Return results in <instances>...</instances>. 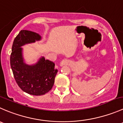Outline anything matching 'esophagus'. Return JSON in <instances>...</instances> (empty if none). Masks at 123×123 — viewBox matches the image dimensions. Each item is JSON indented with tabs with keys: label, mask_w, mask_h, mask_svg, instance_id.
I'll return each mask as SVG.
<instances>
[{
	"label": "esophagus",
	"mask_w": 123,
	"mask_h": 123,
	"mask_svg": "<svg viewBox=\"0 0 123 123\" xmlns=\"http://www.w3.org/2000/svg\"><path fill=\"white\" fill-rule=\"evenodd\" d=\"M66 63H67L66 60H63L61 62V63H60V66H63V65H64V64H66Z\"/></svg>",
	"instance_id": "esophagus-1"
}]
</instances>
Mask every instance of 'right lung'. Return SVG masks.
<instances>
[{"instance_id":"obj_1","label":"right lung","mask_w":123,"mask_h":123,"mask_svg":"<svg viewBox=\"0 0 123 123\" xmlns=\"http://www.w3.org/2000/svg\"><path fill=\"white\" fill-rule=\"evenodd\" d=\"M41 39L38 33L21 30L14 39L10 56L11 67L18 86L23 92L34 96L43 95L51 90L58 72L54 63L43 57L31 65L24 63L21 47Z\"/></svg>"}]
</instances>
